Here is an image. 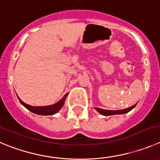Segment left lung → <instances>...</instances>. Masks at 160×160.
I'll return each instance as SVG.
<instances>
[{"label": "left lung", "mask_w": 160, "mask_h": 160, "mask_svg": "<svg viewBox=\"0 0 160 160\" xmlns=\"http://www.w3.org/2000/svg\"><path fill=\"white\" fill-rule=\"evenodd\" d=\"M136 106L133 105L132 107H129V108L124 109V110H102V109L100 108H97L95 107L96 110L98 112H99L101 114L105 116H108V115H113V114H125V113H128L129 111H130L132 108H134Z\"/></svg>", "instance_id": "left-lung-1"}]
</instances>
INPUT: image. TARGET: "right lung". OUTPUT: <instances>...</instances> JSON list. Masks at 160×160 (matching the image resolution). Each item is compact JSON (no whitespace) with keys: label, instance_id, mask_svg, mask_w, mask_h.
<instances>
[{"label":"right lung","instance_id":"1","mask_svg":"<svg viewBox=\"0 0 160 160\" xmlns=\"http://www.w3.org/2000/svg\"><path fill=\"white\" fill-rule=\"evenodd\" d=\"M67 95H68V94H66V95H65L59 102H57V103L50 106H45V107H33V106H30L28 105V104H26L25 102H23V101L19 99V100L22 105L24 106L28 110L33 112V113H35V114H39V115H52V114H56L57 112L59 111L60 109L63 107L64 103H65V98H66L67 97Z\"/></svg>","mask_w":160,"mask_h":160}]
</instances>
